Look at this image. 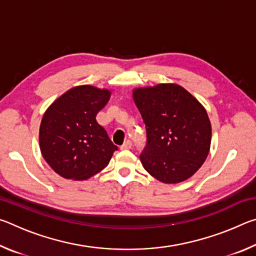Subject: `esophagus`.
<instances>
[{"instance_id":"esophagus-1","label":"esophagus","mask_w":256,"mask_h":256,"mask_svg":"<svg viewBox=\"0 0 256 256\" xmlns=\"http://www.w3.org/2000/svg\"><path fill=\"white\" fill-rule=\"evenodd\" d=\"M131 148H132V142L130 140H126L122 146H120V149L122 150H126V149H131Z\"/></svg>"}]
</instances>
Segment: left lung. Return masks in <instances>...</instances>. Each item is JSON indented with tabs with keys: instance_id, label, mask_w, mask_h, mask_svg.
Masks as SVG:
<instances>
[{
	"instance_id": "left-lung-1",
	"label": "left lung",
	"mask_w": 256,
	"mask_h": 256,
	"mask_svg": "<svg viewBox=\"0 0 256 256\" xmlns=\"http://www.w3.org/2000/svg\"><path fill=\"white\" fill-rule=\"evenodd\" d=\"M133 99L146 124V144L140 154L144 170L167 184L190 178L210 150L211 123L204 107L175 84L136 88Z\"/></svg>"
}]
</instances>
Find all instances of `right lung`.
<instances>
[{"label":"right lung","mask_w":256,"mask_h":256,"mask_svg":"<svg viewBox=\"0 0 256 256\" xmlns=\"http://www.w3.org/2000/svg\"><path fill=\"white\" fill-rule=\"evenodd\" d=\"M110 92L94 86L68 90L47 108L40 128V151L56 174L84 180L105 168L118 146L96 120Z\"/></svg>","instance_id":"right-lung-1"}]
</instances>
